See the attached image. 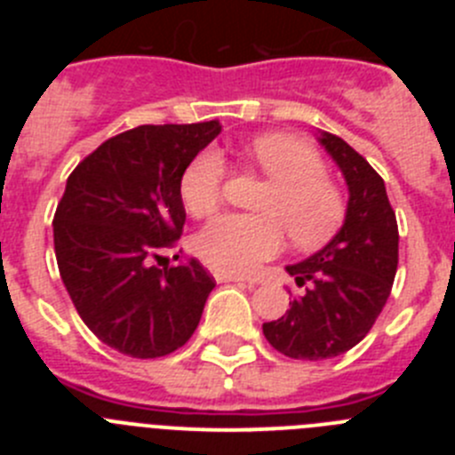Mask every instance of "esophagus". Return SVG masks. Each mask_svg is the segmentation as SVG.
I'll list each match as a JSON object with an SVG mask.
<instances>
[{
    "label": "esophagus",
    "instance_id": "esophagus-1",
    "mask_svg": "<svg viewBox=\"0 0 455 455\" xmlns=\"http://www.w3.org/2000/svg\"><path fill=\"white\" fill-rule=\"evenodd\" d=\"M216 283H241V284H255L252 280H246L243 275H239V273H228V271H216L214 273Z\"/></svg>",
    "mask_w": 455,
    "mask_h": 455
}]
</instances>
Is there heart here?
Here are the masks:
<instances>
[{
    "mask_svg": "<svg viewBox=\"0 0 455 455\" xmlns=\"http://www.w3.org/2000/svg\"><path fill=\"white\" fill-rule=\"evenodd\" d=\"M248 162L268 180L257 200L259 214H225L209 223L193 248L212 268L252 273L283 251L284 236L299 248H319L347 219V196L325 172L323 156L287 134H264L246 146ZM228 166L204 148L180 175V198L196 219H209L225 198Z\"/></svg>",
    "mask_w": 455,
    "mask_h": 455,
    "instance_id": "b5f03b06",
    "label": "heart"
}]
</instances>
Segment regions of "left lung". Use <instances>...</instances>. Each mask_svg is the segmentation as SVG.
Wrapping results in <instances>:
<instances>
[{
  "instance_id": "1",
  "label": "left lung",
  "mask_w": 455,
  "mask_h": 455,
  "mask_svg": "<svg viewBox=\"0 0 455 455\" xmlns=\"http://www.w3.org/2000/svg\"><path fill=\"white\" fill-rule=\"evenodd\" d=\"M321 143L347 178L348 212L335 239L287 267L303 296L262 325L275 351L293 360H328L363 341L383 312L399 267V225L383 178L347 140L323 132Z\"/></svg>"
}]
</instances>
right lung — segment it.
<instances>
[{
	"label": "right lung",
	"instance_id": "right-lung-1",
	"mask_svg": "<svg viewBox=\"0 0 455 455\" xmlns=\"http://www.w3.org/2000/svg\"><path fill=\"white\" fill-rule=\"evenodd\" d=\"M219 120L140 124L104 140L68 178L54 214L59 273L88 331L123 355H171L191 339L216 280L196 257L159 252L182 236L180 175Z\"/></svg>",
	"mask_w": 455,
	"mask_h": 455
}]
</instances>
